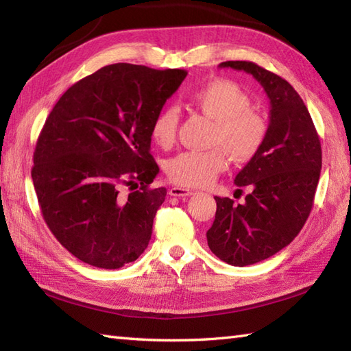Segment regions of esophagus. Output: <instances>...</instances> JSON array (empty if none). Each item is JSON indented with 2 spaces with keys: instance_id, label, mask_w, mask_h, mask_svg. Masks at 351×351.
Returning <instances> with one entry per match:
<instances>
[{
  "instance_id": "34e87169",
  "label": "esophagus",
  "mask_w": 351,
  "mask_h": 351,
  "mask_svg": "<svg viewBox=\"0 0 351 351\" xmlns=\"http://www.w3.org/2000/svg\"><path fill=\"white\" fill-rule=\"evenodd\" d=\"M169 193H170V196H175V197H184V196L195 195V191L190 189H184V187H171Z\"/></svg>"
}]
</instances>
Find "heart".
<instances>
[{
  "label": "heart",
  "instance_id": "1",
  "mask_svg": "<svg viewBox=\"0 0 351 351\" xmlns=\"http://www.w3.org/2000/svg\"><path fill=\"white\" fill-rule=\"evenodd\" d=\"M193 107L214 121L211 145L225 149L235 162H247L263 147L267 137V122L240 86L228 80H213L189 95ZM180 113L175 107H164L155 114L151 136L156 145L170 147L175 143ZM221 149L185 151L167 164L171 182L184 187H202L210 184L226 166Z\"/></svg>",
  "mask_w": 351,
  "mask_h": 351
}]
</instances>
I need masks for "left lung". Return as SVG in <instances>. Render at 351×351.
I'll use <instances>...</instances> for the list:
<instances>
[{"instance_id": "left-lung-1", "label": "left lung", "mask_w": 351, "mask_h": 351, "mask_svg": "<svg viewBox=\"0 0 351 351\" xmlns=\"http://www.w3.org/2000/svg\"><path fill=\"white\" fill-rule=\"evenodd\" d=\"M220 68L250 73L270 99L264 145L235 176L237 191H252L243 205L215 196V220L206 232L215 256L244 267L287 247L306 223L322 171V145L306 106L287 80L253 62H223Z\"/></svg>"}]
</instances>
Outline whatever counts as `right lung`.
<instances>
[{"label":"right lung","instance_id":"right-lung-1","mask_svg":"<svg viewBox=\"0 0 351 351\" xmlns=\"http://www.w3.org/2000/svg\"><path fill=\"white\" fill-rule=\"evenodd\" d=\"M187 71L104 66L69 87L37 138L34 190L49 230L83 263L116 270L147 247L167 190L152 189L155 114ZM128 186L130 193H121Z\"/></svg>","mask_w":351,"mask_h":351}]
</instances>
